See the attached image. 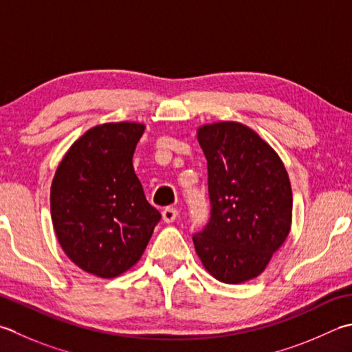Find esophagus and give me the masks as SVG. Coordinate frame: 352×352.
<instances>
[{
    "mask_svg": "<svg viewBox=\"0 0 352 352\" xmlns=\"http://www.w3.org/2000/svg\"><path fill=\"white\" fill-rule=\"evenodd\" d=\"M162 215L164 223H174L178 217V210L174 208H166L162 212Z\"/></svg>",
    "mask_w": 352,
    "mask_h": 352,
    "instance_id": "esophagus-1",
    "label": "esophagus"
}]
</instances>
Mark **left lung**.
<instances>
[{"label": "left lung", "mask_w": 352, "mask_h": 352, "mask_svg": "<svg viewBox=\"0 0 352 352\" xmlns=\"http://www.w3.org/2000/svg\"><path fill=\"white\" fill-rule=\"evenodd\" d=\"M208 160L210 218L194 245L206 270L224 284L259 276L292 227L293 194L279 155L249 126L198 128Z\"/></svg>", "instance_id": "obj_1"}]
</instances>
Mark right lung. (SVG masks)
Listing matches in <instances>:
<instances>
[{"instance_id":"add662e5","label":"right lung","mask_w":352,"mask_h":352,"mask_svg":"<svg viewBox=\"0 0 352 352\" xmlns=\"http://www.w3.org/2000/svg\"><path fill=\"white\" fill-rule=\"evenodd\" d=\"M143 131L135 122L88 129L53 177L52 221L62 250L103 279L119 276L142 258L162 218L146 201L133 166Z\"/></svg>"}]
</instances>
